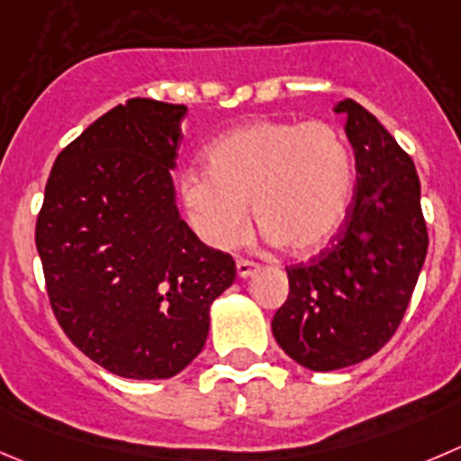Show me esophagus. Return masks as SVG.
I'll return each instance as SVG.
<instances>
[{
    "mask_svg": "<svg viewBox=\"0 0 461 461\" xmlns=\"http://www.w3.org/2000/svg\"><path fill=\"white\" fill-rule=\"evenodd\" d=\"M256 269H258L256 262L244 260V258H240V260H238V276H240V278H249V276H251Z\"/></svg>",
    "mask_w": 461,
    "mask_h": 461,
    "instance_id": "1",
    "label": "esophagus"
}]
</instances>
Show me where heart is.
<instances>
[{
	"mask_svg": "<svg viewBox=\"0 0 461 461\" xmlns=\"http://www.w3.org/2000/svg\"><path fill=\"white\" fill-rule=\"evenodd\" d=\"M205 169L181 178L192 228L217 249L249 230V203L267 240L296 258L339 235L353 201V153L328 122L260 120L228 131L205 151Z\"/></svg>",
	"mask_w": 461,
	"mask_h": 461,
	"instance_id": "1",
	"label": "heart"
}]
</instances>
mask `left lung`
Segmentation results:
<instances>
[{"instance_id": "1", "label": "left lung", "mask_w": 461, "mask_h": 461, "mask_svg": "<svg viewBox=\"0 0 461 461\" xmlns=\"http://www.w3.org/2000/svg\"><path fill=\"white\" fill-rule=\"evenodd\" d=\"M335 113L355 151L353 203L330 247L287 267V301L271 319L280 348L312 371L357 365L392 339L428 253L411 158L353 99Z\"/></svg>"}]
</instances>
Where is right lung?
<instances>
[{
	"instance_id": "right-lung-1",
	"label": "right lung",
	"mask_w": 461,
	"mask_h": 461,
	"mask_svg": "<svg viewBox=\"0 0 461 461\" xmlns=\"http://www.w3.org/2000/svg\"><path fill=\"white\" fill-rule=\"evenodd\" d=\"M187 108L129 99L56 158L36 221L50 303L111 374L162 380L201 353L235 260L181 219L172 169Z\"/></svg>"
}]
</instances>
